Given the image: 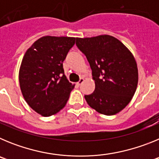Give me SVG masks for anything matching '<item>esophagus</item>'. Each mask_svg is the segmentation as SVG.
I'll return each mask as SVG.
<instances>
[{
	"mask_svg": "<svg viewBox=\"0 0 159 159\" xmlns=\"http://www.w3.org/2000/svg\"><path fill=\"white\" fill-rule=\"evenodd\" d=\"M84 82V78H80V80H79V82L77 83V84H78L79 86H80L81 84H82Z\"/></svg>",
	"mask_w": 159,
	"mask_h": 159,
	"instance_id": "obj_1",
	"label": "esophagus"
}]
</instances>
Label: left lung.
I'll return each instance as SVG.
<instances>
[{
    "label": "left lung",
    "mask_w": 159,
    "mask_h": 159,
    "mask_svg": "<svg viewBox=\"0 0 159 159\" xmlns=\"http://www.w3.org/2000/svg\"><path fill=\"white\" fill-rule=\"evenodd\" d=\"M76 46L86 56L95 80L93 93L84 95L88 104L105 116L121 111L137 88L139 72L134 56L109 35L76 38Z\"/></svg>",
    "instance_id": "left-lung-1"
}]
</instances>
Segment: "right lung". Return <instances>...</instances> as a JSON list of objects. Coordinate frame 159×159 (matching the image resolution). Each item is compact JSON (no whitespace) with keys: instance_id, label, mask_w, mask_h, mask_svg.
Returning a JSON list of instances; mask_svg holds the SVG:
<instances>
[{"instance_id":"add662e5","label":"right lung","mask_w":159,"mask_h":159,"mask_svg":"<svg viewBox=\"0 0 159 159\" xmlns=\"http://www.w3.org/2000/svg\"><path fill=\"white\" fill-rule=\"evenodd\" d=\"M75 38L46 36L28 49L20 67L24 99L32 110L48 117L64 107L75 87L64 75L63 62Z\"/></svg>"}]
</instances>
